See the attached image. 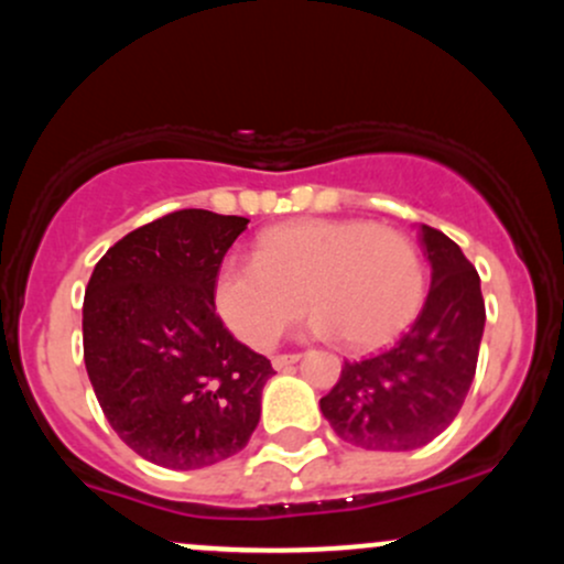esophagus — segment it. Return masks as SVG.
Here are the masks:
<instances>
[{
    "label": "esophagus",
    "mask_w": 564,
    "mask_h": 564,
    "mask_svg": "<svg viewBox=\"0 0 564 564\" xmlns=\"http://www.w3.org/2000/svg\"><path fill=\"white\" fill-rule=\"evenodd\" d=\"M302 355H296V352H289V355H275L273 358V368L275 371H283V368H289V366H294L296 360H300Z\"/></svg>",
    "instance_id": "34e87169"
}]
</instances>
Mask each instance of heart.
I'll list each match as a JSON object with an SVG mask.
<instances>
[{"mask_svg":"<svg viewBox=\"0 0 564 564\" xmlns=\"http://www.w3.org/2000/svg\"><path fill=\"white\" fill-rule=\"evenodd\" d=\"M419 246L366 219H300L257 238L249 264L228 262L215 281L219 318L249 347L268 349L302 313L307 328L349 349L390 345L424 304Z\"/></svg>","mask_w":564,"mask_h":564,"instance_id":"heart-1","label":"heart"}]
</instances>
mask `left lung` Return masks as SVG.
<instances>
[{
  "label": "left lung",
  "mask_w": 564,
  "mask_h": 564,
  "mask_svg": "<svg viewBox=\"0 0 564 564\" xmlns=\"http://www.w3.org/2000/svg\"><path fill=\"white\" fill-rule=\"evenodd\" d=\"M432 268L426 302L400 341L341 366L321 411L345 443L366 451H413L462 411L485 328L480 275L445 232L419 225Z\"/></svg>",
  "instance_id": "1"
}]
</instances>
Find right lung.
Here are the masks:
<instances>
[{"label": "right lung", "instance_id": "1", "mask_svg": "<svg viewBox=\"0 0 564 564\" xmlns=\"http://www.w3.org/2000/svg\"><path fill=\"white\" fill-rule=\"evenodd\" d=\"M249 219L183 209L127 232L84 291V364L108 424L170 469L236 456L273 366L223 326L215 281Z\"/></svg>", "mask_w": 564, "mask_h": 564}]
</instances>
